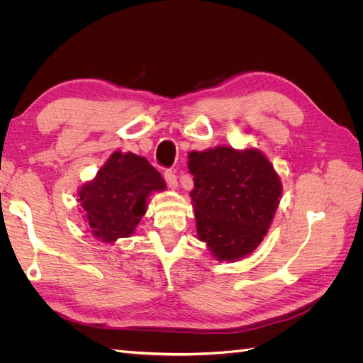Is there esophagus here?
<instances>
[{
  "label": "esophagus",
  "mask_w": 363,
  "mask_h": 363,
  "mask_svg": "<svg viewBox=\"0 0 363 363\" xmlns=\"http://www.w3.org/2000/svg\"><path fill=\"white\" fill-rule=\"evenodd\" d=\"M163 177H164V180H167L169 188H177V186H179V183H177V175H175V171H172V169H164Z\"/></svg>",
  "instance_id": "esophagus-1"
}]
</instances>
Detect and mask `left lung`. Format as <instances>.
I'll list each match as a JSON object with an SVG mask.
<instances>
[{
	"instance_id": "8db88e82",
	"label": "left lung",
	"mask_w": 363,
	"mask_h": 363,
	"mask_svg": "<svg viewBox=\"0 0 363 363\" xmlns=\"http://www.w3.org/2000/svg\"><path fill=\"white\" fill-rule=\"evenodd\" d=\"M196 233L218 260L250 255L267 235L281 183L257 150L216 147L189 155Z\"/></svg>"
}]
</instances>
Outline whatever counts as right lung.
Listing matches in <instances>:
<instances>
[{
    "mask_svg": "<svg viewBox=\"0 0 363 363\" xmlns=\"http://www.w3.org/2000/svg\"><path fill=\"white\" fill-rule=\"evenodd\" d=\"M164 186L160 172L145 157L115 151L79 192L87 230L107 244L128 238L147 212L150 192Z\"/></svg>",
    "mask_w": 363,
    "mask_h": 363,
    "instance_id": "right-lung-1",
    "label": "right lung"
}]
</instances>
